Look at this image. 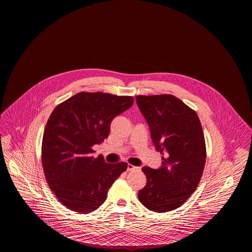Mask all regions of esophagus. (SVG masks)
<instances>
[{"instance_id": "34e87169", "label": "esophagus", "mask_w": 252, "mask_h": 252, "mask_svg": "<svg viewBox=\"0 0 252 252\" xmlns=\"http://www.w3.org/2000/svg\"><path fill=\"white\" fill-rule=\"evenodd\" d=\"M134 169H136V167L132 166V164H128V166H127V171H128V172H131V171H133Z\"/></svg>"}]
</instances>
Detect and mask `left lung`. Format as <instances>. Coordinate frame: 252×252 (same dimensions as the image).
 Instances as JSON below:
<instances>
[{
	"label": "left lung",
	"instance_id": "left-lung-1",
	"mask_svg": "<svg viewBox=\"0 0 252 252\" xmlns=\"http://www.w3.org/2000/svg\"><path fill=\"white\" fill-rule=\"evenodd\" d=\"M137 106L145 119L162 165L143 167L146 186L138 199L148 210L173 211L196 189L206 162L205 137L198 116L172 94L137 95Z\"/></svg>",
	"mask_w": 252,
	"mask_h": 252
}]
</instances>
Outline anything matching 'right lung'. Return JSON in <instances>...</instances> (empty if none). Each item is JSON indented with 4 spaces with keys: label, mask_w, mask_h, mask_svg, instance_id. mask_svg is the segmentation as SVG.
Wrapping results in <instances>:
<instances>
[{
    "label": "right lung",
    "mask_w": 252,
    "mask_h": 252,
    "mask_svg": "<svg viewBox=\"0 0 252 252\" xmlns=\"http://www.w3.org/2000/svg\"><path fill=\"white\" fill-rule=\"evenodd\" d=\"M132 96L76 94L55 108L42 137L41 161L48 186L67 209L89 213L107 198L108 189L127 163L94 158L92 147L108 137L113 120L128 110Z\"/></svg>",
    "instance_id": "right-lung-1"
}]
</instances>
